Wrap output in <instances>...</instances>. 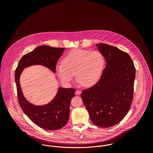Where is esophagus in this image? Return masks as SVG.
Returning <instances> with one entry per match:
<instances>
[{
	"label": "esophagus",
	"instance_id": "34e87169",
	"mask_svg": "<svg viewBox=\"0 0 153 153\" xmlns=\"http://www.w3.org/2000/svg\"><path fill=\"white\" fill-rule=\"evenodd\" d=\"M75 93H76V95H80V94H81V91H80V90H77Z\"/></svg>",
	"mask_w": 153,
	"mask_h": 153
}]
</instances>
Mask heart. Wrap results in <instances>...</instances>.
Returning <instances> with one entry per match:
<instances>
[{
  "label": "heart",
  "instance_id": "1",
  "mask_svg": "<svg viewBox=\"0 0 153 153\" xmlns=\"http://www.w3.org/2000/svg\"><path fill=\"white\" fill-rule=\"evenodd\" d=\"M62 63L56 67V72L62 82H71L76 74L78 82L85 87H90L100 78L105 59L97 50L74 49L63 57Z\"/></svg>",
  "mask_w": 153,
  "mask_h": 153
}]
</instances>
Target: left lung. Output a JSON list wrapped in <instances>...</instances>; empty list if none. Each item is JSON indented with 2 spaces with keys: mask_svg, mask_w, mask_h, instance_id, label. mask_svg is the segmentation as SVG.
<instances>
[{
  "mask_svg": "<svg viewBox=\"0 0 153 153\" xmlns=\"http://www.w3.org/2000/svg\"><path fill=\"white\" fill-rule=\"evenodd\" d=\"M97 46L106 60L105 68L94 86L82 90L81 97L92 122L108 128L119 123L129 110L136 68L127 53L103 43Z\"/></svg>",
  "mask_w": 153,
  "mask_h": 153,
  "instance_id": "1",
  "label": "left lung"
}]
</instances>
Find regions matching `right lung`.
Masks as SVG:
<instances>
[{"instance_id":"add662e5","label":"right lung","mask_w":153,"mask_h":153,"mask_svg":"<svg viewBox=\"0 0 153 153\" xmlns=\"http://www.w3.org/2000/svg\"><path fill=\"white\" fill-rule=\"evenodd\" d=\"M65 48L42 45L24 55L19 60L15 71V82L19 103L24 113L40 128L57 130L68 121L71 99L75 96L74 88H60L56 97L48 104L35 106L28 102L22 92L19 77L24 68L33 65H42L56 73V64Z\"/></svg>"}]
</instances>
